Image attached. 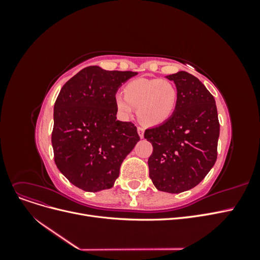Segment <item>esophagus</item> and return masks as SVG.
Returning <instances> with one entry per match:
<instances>
[{
  "label": "esophagus",
  "mask_w": 260,
  "mask_h": 260,
  "mask_svg": "<svg viewBox=\"0 0 260 260\" xmlns=\"http://www.w3.org/2000/svg\"><path fill=\"white\" fill-rule=\"evenodd\" d=\"M138 133H139V137L141 139L144 138V128L142 127H138Z\"/></svg>",
  "instance_id": "1"
}]
</instances>
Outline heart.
Segmentation results:
<instances>
[{"mask_svg": "<svg viewBox=\"0 0 260 260\" xmlns=\"http://www.w3.org/2000/svg\"><path fill=\"white\" fill-rule=\"evenodd\" d=\"M124 95L117 93L115 104L123 118H129L137 108L139 120L146 125L167 121L178 103V89L174 82L164 79L138 78L124 86Z\"/></svg>", "mask_w": 260, "mask_h": 260, "instance_id": "heart-1", "label": "heart"}]
</instances>
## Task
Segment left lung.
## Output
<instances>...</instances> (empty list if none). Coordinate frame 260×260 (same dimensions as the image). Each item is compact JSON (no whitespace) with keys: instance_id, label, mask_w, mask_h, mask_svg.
<instances>
[{"instance_id":"obj_1","label":"left lung","mask_w":260,"mask_h":260,"mask_svg":"<svg viewBox=\"0 0 260 260\" xmlns=\"http://www.w3.org/2000/svg\"><path fill=\"white\" fill-rule=\"evenodd\" d=\"M178 89V103L167 121L147 129L153 145L149 178L157 190L181 193L198 185L214 167L220 125L214 96L186 72L166 77Z\"/></svg>"}]
</instances>
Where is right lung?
Masks as SVG:
<instances>
[{"label":"right lung","instance_id":"obj_1","mask_svg":"<svg viewBox=\"0 0 260 260\" xmlns=\"http://www.w3.org/2000/svg\"><path fill=\"white\" fill-rule=\"evenodd\" d=\"M133 72L85 67L62 86L54 105L52 146L58 170L86 192L113 187L140 141L132 122L117 120L115 95Z\"/></svg>","mask_w":260,"mask_h":260}]
</instances>
